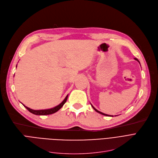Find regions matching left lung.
I'll list each match as a JSON object with an SVG mask.
<instances>
[{"mask_svg": "<svg viewBox=\"0 0 158 158\" xmlns=\"http://www.w3.org/2000/svg\"><path fill=\"white\" fill-rule=\"evenodd\" d=\"M135 60H136L137 61H138L139 63V61H138V59H136V58H135ZM91 105H92V104H91ZM92 107H93V108H94V110L95 111H97V113H100V114H103V115H105V116H107V117H113V116H111V115H109V114H104V113H102V112H101V111H98L97 109H95V107L92 105Z\"/></svg>", "mask_w": 158, "mask_h": 158, "instance_id": "1", "label": "left lung"}]
</instances>
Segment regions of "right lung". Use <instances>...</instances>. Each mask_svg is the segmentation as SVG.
<instances>
[{"label": "right lung", "instance_id": "right-lung-1", "mask_svg": "<svg viewBox=\"0 0 158 158\" xmlns=\"http://www.w3.org/2000/svg\"><path fill=\"white\" fill-rule=\"evenodd\" d=\"M17 66V64H16ZM68 95H66V97H65V98L63 101V102L61 103H60L59 105H57V106L53 107V108L51 109H48V110H32L30 109L29 107L26 106L25 105H23V106L26 107V108L31 113L34 114H36V115H47V114H53L56 112H57L58 110H60L61 107H63V106L64 104V103L66 102V100H67V98H68Z\"/></svg>", "mask_w": 158, "mask_h": 158}]
</instances>
